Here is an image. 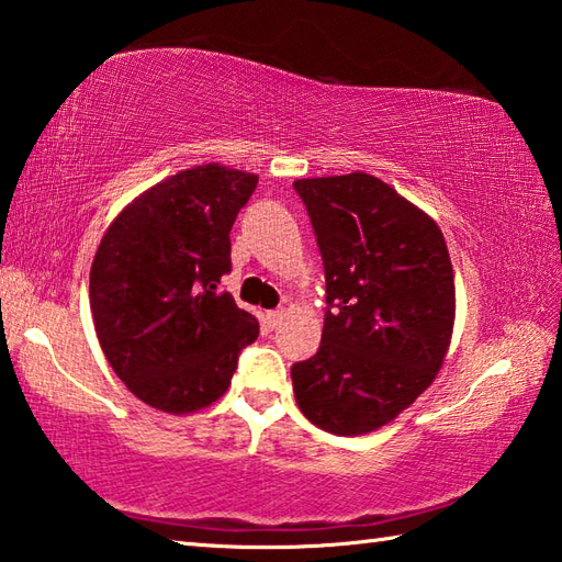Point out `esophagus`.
Returning a JSON list of instances; mask_svg holds the SVG:
<instances>
[{"label":"esophagus","instance_id":"obj_1","mask_svg":"<svg viewBox=\"0 0 562 562\" xmlns=\"http://www.w3.org/2000/svg\"><path fill=\"white\" fill-rule=\"evenodd\" d=\"M283 311H271V313H267V317H263V321H267V327L269 330H273V327H279L281 325V321H283Z\"/></svg>","mask_w":562,"mask_h":562}]
</instances>
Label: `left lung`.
Instances as JSON below:
<instances>
[{
    "label": "left lung",
    "mask_w": 562,
    "mask_h": 562,
    "mask_svg": "<svg viewBox=\"0 0 562 562\" xmlns=\"http://www.w3.org/2000/svg\"><path fill=\"white\" fill-rule=\"evenodd\" d=\"M325 267L321 349L291 367L313 426L364 436L406 411L440 372L454 273L438 222L362 171L293 183Z\"/></svg>",
    "instance_id": "obj_1"
}]
</instances>
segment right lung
I'll list each match as a JSON object with an SVG mask.
<instances>
[{
	"label": "right lung",
	"instance_id": "obj_1",
	"mask_svg": "<svg viewBox=\"0 0 562 562\" xmlns=\"http://www.w3.org/2000/svg\"><path fill=\"white\" fill-rule=\"evenodd\" d=\"M259 176L203 164L134 198L104 232L90 269L94 333L114 374L144 404L173 416L225 394L259 321L220 279L229 229Z\"/></svg>",
	"mask_w": 562,
	"mask_h": 562
}]
</instances>
